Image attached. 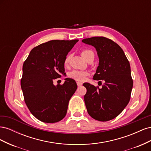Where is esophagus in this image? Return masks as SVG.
I'll return each instance as SVG.
<instances>
[{
  "instance_id": "esophagus-1",
  "label": "esophagus",
  "mask_w": 151,
  "mask_h": 151,
  "mask_svg": "<svg viewBox=\"0 0 151 151\" xmlns=\"http://www.w3.org/2000/svg\"><path fill=\"white\" fill-rule=\"evenodd\" d=\"M77 86H81L82 85H83V84H82L81 83H80V82H77Z\"/></svg>"
}]
</instances>
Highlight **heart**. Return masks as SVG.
Wrapping results in <instances>:
<instances>
[{"instance_id":"1","label":"heart","mask_w":151,"mask_h":151,"mask_svg":"<svg viewBox=\"0 0 151 151\" xmlns=\"http://www.w3.org/2000/svg\"><path fill=\"white\" fill-rule=\"evenodd\" d=\"M82 56L85 59L86 61H88L91 58H94V53L93 50L89 49H85L83 50L81 52ZM70 61V55H68L66 56L65 60H64V65L67 66L68 65V63ZM88 75V72L86 71L83 70H74L68 73V77H70L72 79H74L76 81H83L85 77Z\"/></svg>"}]
</instances>
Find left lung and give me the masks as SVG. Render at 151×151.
<instances>
[{
  "instance_id": "obj_1",
  "label": "left lung",
  "mask_w": 151,
  "mask_h": 151,
  "mask_svg": "<svg viewBox=\"0 0 151 151\" xmlns=\"http://www.w3.org/2000/svg\"><path fill=\"white\" fill-rule=\"evenodd\" d=\"M82 42L96 50L99 62L93 79L104 83L101 89L83 84L87 89L84 96L87 111L96 120H111L120 115L130 101L133 80L129 61L122 48L110 39L94 36Z\"/></svg>"
}]
</instances>
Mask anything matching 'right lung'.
<instances>
[{
	"label": "right lung",
	"mask_w": 151,
	"mask_h": 151,
	"mask_svg": "<svg viewBox=\"0 0 151 151\" xmlns=\"http://www.w3.org/2000/svg\"><path fill=\"white\" fill-rule=\"evenodd\" d=\"M52 40L33 48L22 66L21 86L30 112L45 123H55L66 115L68 101L77 86L66 78L63 84L53 85V80L65 75L64 60L78 42Z\"/></svg>",
	"instance_id": "1"
}]
</instances>
